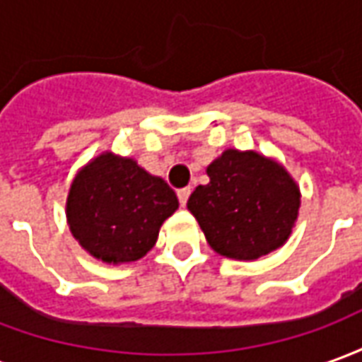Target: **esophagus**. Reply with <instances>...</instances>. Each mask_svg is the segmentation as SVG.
I'll return each instance as SVG.
<instances>
[{"instance_id": "esophagus-1", "label": "esophagus", "mask_w": 362, "mask_h": 362, "mask_svg": "<svg viewBox=\"0 0 362 362\" xmlns=\"http://www.w3.org/2000/svg\"><path fill=\"white\" fill-rule=\"evenodd\" d=\"M189 194H192V189H189V188H182V189H178V199H180V205H182V207H184V205L188 204V197H189Z\"/></svg>"}]
</instances>
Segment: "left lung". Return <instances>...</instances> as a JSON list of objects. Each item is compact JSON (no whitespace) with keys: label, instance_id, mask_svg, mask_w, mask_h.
Instances as JSON below:
<instances>
[{"label":"left lung","instance_id":"8db88e82","mask_svg":"<svg viewBox=\"0 0 362 362\" xmlns=\"http://www.w3.org/2000/svg\"><path fill=\"white\" fill-rule=\"evenodd\" d=\"M209 184L188 199L213 250L254 262L277 250L293 233L300 188L285 166L256 151L227 149L207 166Z\"/></svg>","mask_w":362,"mask_h":362}]
</instances>
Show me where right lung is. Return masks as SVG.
Here are the masks:
<instances>
[{
  "mask_svg": "<svg viewBox=\"0 0 362 362\" xmlns=\"http://www.w3.org/2000/svg\"><path fill=\"white\" fill-rule=\"evenodd\" d=\"M176 209L178 197L160 176L112 151L77 170L66 202L75 240L93 258L114 266L141 259Z\"/></svg>",
  "mask_w": 362,
  "mask_h": 362,
  "instance_id": "add662e5",
  "label": "right lung"
}]
</instances>
